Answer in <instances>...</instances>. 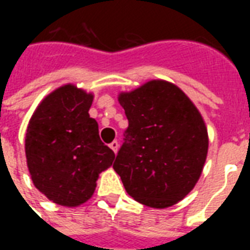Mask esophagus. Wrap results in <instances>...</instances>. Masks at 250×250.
I'll return each instance as SVG.
<instances>
[{"label": "esophagus", "instance_id": "34e87169", "mask_svg": "<svg viewBox=\"0 0 250 250\" xmlns=\"http://www.w3.org/2000/svg\"><path fill=\"white\" fill-rule=\"evenodd\" d=\"M109 147H111V150L116 154L118 152V150H119V143H118V141H114L109 143Z\"/></svg>", "mask_w": 250, "mask_h": 250}]
</instances>
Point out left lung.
Masks as SVG:
<instances>
[{
	"label": "left lung",
	"mask_w": 250,
	"mask_h": 250,
	"mask_svg": "<svg viewBox=\"0 0 250 250\" xmlns=\"http://www.w3.org/2000/svg\"><path fill=\"white\" fill-rule=\"evenodd\" d=\"M128 119L114 163L127 193L141 204L165 209L198 182L209 148L205 120L186 93L166 80H150L120 92Z\"/></svg>",
	"instance_id": "obj_1"
}]
</instances>
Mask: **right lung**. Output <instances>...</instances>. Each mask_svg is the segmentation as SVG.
Here are the masks:
<instances>
[{
    "label": "right lung",
    "instance_id": "obj_1",
    "mask_svg": "<svg viewBox=\"0 0 250 250\" xmlns=\"http://www.w3.org/2000/svg\"><path fill=\"white\" fill-rule=\"evenodd\" d=\"M92 102L93 93L64 84L41 100L26 128L32 182L49 201L66 208L87 202L99 174L115 159L99 138L98 122L88 114Z\"/></svg>",
    "mask_w": 250,
    "mask_h": 250
}]
</instances>
